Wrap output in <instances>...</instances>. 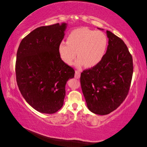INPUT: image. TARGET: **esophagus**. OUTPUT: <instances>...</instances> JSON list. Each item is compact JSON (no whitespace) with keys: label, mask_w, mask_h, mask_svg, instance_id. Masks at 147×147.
<instances>
[{"label":"esophagus","mask_w":147,"mask_h":147,"mask_svg":"<svg viewBox=\"0 0 147 147\" xmlns=\"http://www.w3.org/2000/svg\"><path fill=\"white\" fill-rule=\"evenodd\" d=\"M81 77V73L80 71H78V70H76L75 71V78L76 79H79Z\"/></svg>","instance_id":"esophagus-1"}]
</instances>
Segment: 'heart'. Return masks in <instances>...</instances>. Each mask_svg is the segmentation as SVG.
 <instances>
[{"label":"heart","instance_id":"b5f03b06","mask_svg":"<svg viewBox=\"0 0 147 147\" xmlns=\"http://www.w3.org/2000/svg\"><path fill=\"white\" fill-rule=\"evenodd\" d=\"M107 46L108 39L104 33L81 28L72 31L67 42L59 44L58 51L62 60L68 65L73 64L78 51L77 65L83 64L86 68H92L103 59Z\"/></svg>","mask_w":147,"mask_h":147}]
</instances>
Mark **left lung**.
Instances as JSON below:
<instances>
[{"label": "left lung", "mask_w": 147, "mask_h": 147, "mask_svg": "<svg viewBox=\"0 0 147 147\" xmlns=\"http://www.w3.org/2000/svg\"><path fill=\"white\" fill-rule=\"evenodd\" d=\"M107 35L109 45L103 59L81 74L87 107L98 115L109 114L119 107L129 91L133 74L132 57L127 46L110 31Z\"/></svg>", "instance_id": "left-lung-1"}]
</instances>
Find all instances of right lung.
<instances>
[{"label": "right lung", "instance_id": "add662e5", "mask_svg": "<svg viewBox=\"0 0 147 147\" xmlns=\"http://www.w3.org/2000/svg\"><path fill=\"white\" fill-rule=\"evenodd\" d=\"M67 23L40 26L23 38L15 64L19 89L28 104L43 114L61 109L68 79L75 71L62 61L58 51Z\"/></svg>", "mask_w": 147, "mask_h": 147}]
</instances>
